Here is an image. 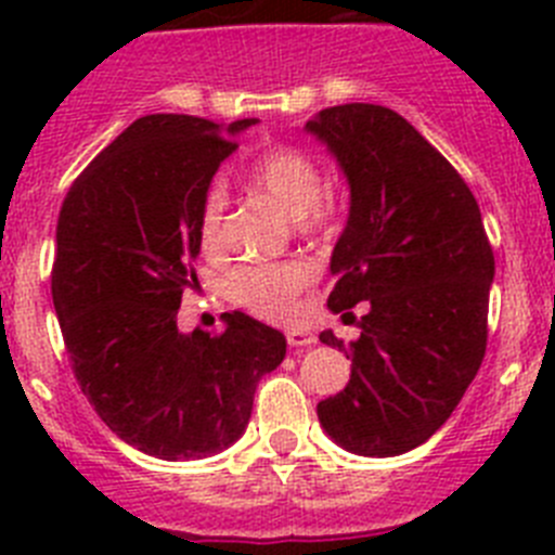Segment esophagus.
Masks as SVG:
<instances>
[{"instance_id":"1","label":"esophagus","mask_w":555,"mask_h":555,"mask_svg":"<svg viewBox=\"0 0 555 555\" xmlns=\"http://www.w3.org/2000/svg\"><path fill=\"white\" fill-rule=\"evenodd\" d=\"M286 341L292 347H308L317 341V336H313L311 331H306V327H292V331L286 333Z\"/></svg>"}]
</instances>
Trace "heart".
<instances>
[{"instance_id": "heart-1", "label": "heart", "mask_w": 555, "mask_h": 555, "mask_svg": "<svg viewBox=\"0 0 555 555\" xmlns=\"http://www.w3.org/2000/svg\"><path fill=\"white\" fill-rule=\"evenodd\" d=\"M247 183L263 197L294 214L302 233L322 235L341 217V194L333 183H322V166L297 144H274L247 166ZM199 247L208 258H219L228 244V194L210 185L197 210ZM313 267L306 261H247L230 269L222 292L233 306L269 322H283L297 311V300L313 283Z\"/></svg>"}]
</instances>
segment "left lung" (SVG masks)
I'll return each mask as SVG.
<instances>
[{
    "mask_svg": "<svg viewBox=\"0 0 555 555\" xmlns=\"http://www.w3.org/2000/svg\"><path fill=\"white\" fill-rule=\"evenodd\" d=\"M308 130L350 180V219L333 249L327 306L350 320L352 306H370L350 345L320 333L322 345L352 358V372L317 414L350 453H409L448 423L480 370L492 244L464 178L391 107H325Z\"/></svg>",
    "mask_w": 555,
    "mask_h": 555,
    "instance_id": "left-lung-1",
    "label": "left lung"
}]
</instances>
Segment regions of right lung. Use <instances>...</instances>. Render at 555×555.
<instances>
[{"instance_id":"obj_1","label":"right lung","mask_w":555,"mask_h":555,"mask_svg":"<svg viewBox=\"0 0 555 555\" xmlns=\"http://www.w3.org/2000/svg\"><path fill=\"white\" fill-rule=\"evenodd\" d=\"M249 125L141 116L77 175L57 214L52 302L77 384L113 434L155 459L233 444L258 380L286 356L283 333L242 311L219 333L178 331L197 281L199 203Z\"/></svg>"}]
</instances>
